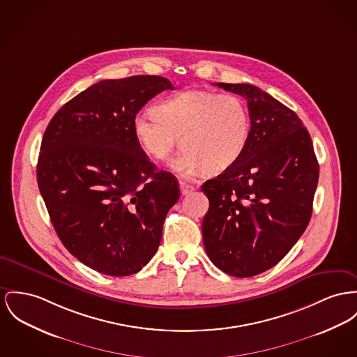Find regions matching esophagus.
<instances>
[{
	"instance_id": "esophagus-1",
	"label": "esophagus",
	"mask_w": 357,
	"mask_h": 357,
	"mask_svg": "<svg viewBox=\"0 0 357 357\" xmlns=\"http://www.w3.org/2000/svg\"><path fill=\"white\" fill-rule=\"evenodd\" d=\"M180 190H181V195H188L190 192H193L195 190V187L193 185H190L188 183H184V181H181L180 183Z\"/></svg>"
}]
</instances>
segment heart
Listing matches in <instances>:
<instances>
[{"label": "heart", "instance_id": "obj_1", "mask_svg": "<svg viewBox=\"0 0 357 357\" xmlns=\"http://www.w3.org/2000/svg\"><path fill=\"white\" fill-rule=\"evenodd\" d=\"M250 127L249 109L241 97L207 91L167 97L154 112H139L132 121L137 141L155 161L167 160L181 137L184 149L172 167L184 177L233 167L248 146Z\"/></svg>", "mask_w": 357, "mask_h": 357}]
</instances>
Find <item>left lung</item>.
<instances>
[{
	"instance_id": "obj_1",
	"label": "left lung",
	"mask_w": 357,
	"mask_h": 357,
	"mask_svg": "<svg viewBox=\"0 0 357 357\" xmlns=\"http://www.w3.org/2000/svg\"><path fill=\"white\" fill-rule=\"evenodd\" d=\"M216 85L246 98L252 127L237 162L202 185L210 200L203 242L215 266L250 278L275 266L306 230L319 167L294 111L255 85Z\"/></svg>"
}]
</instances>
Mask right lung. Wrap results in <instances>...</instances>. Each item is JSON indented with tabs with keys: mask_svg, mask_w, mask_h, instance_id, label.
Returning a JSON list of instances; mask_svg holds the SVG:
<instances>
[{
	"mask_svg": "<svg viewBox=\"0 0 357 357\" xmlns=\"http://www.w3.org/2000/svg\"><path fill=\"white\" fill-rule=\"evenodd\" d=\"M173 89L160 75L104 79L48 123L36 176L65 248L86 266L128 276L155 255L177 178L147 158L132 130L143 105Z\"/></svg>",
	"mask_w": 357,
	"mask_h": 357,
	"instance_id": "obj_1",
	"label": "right lung"
}]
</instances>
